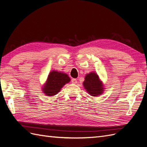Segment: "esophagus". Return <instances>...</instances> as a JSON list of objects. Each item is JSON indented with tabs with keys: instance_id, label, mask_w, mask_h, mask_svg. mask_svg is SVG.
<instances>
[{
	"instance_id": "34e87169",
	"label": "esophagus",
	"mask_w": 147,
	"mask_h": 147,
	"mask_svg": "<svg viewBox=\"0 0 147 147\" xmlns=\"http://www.w3.org/2000/svg\"><path fill=\"white\" fill-rule=\"evenodd\" d=\"M72 83H74V84H76V83H77V79H75V78H72Z\"/></svg>"
}]
</instances>
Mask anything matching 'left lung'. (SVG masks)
Listing matches in <instances>:
<instances>
[{
    "label": "left lung",
    "instance_id": "obj_1",
    "mask_svg": "<svg viewBox=\"0 0 147 147\" xmlns=\"http://www.w3.org/2000/svg\"><path fill=\"white\" fill-rule=\"evenodd\" d=\"M83 85L89 94L94 97L101 95L105 89L104 84L99 78V75L94 72L86 75Z\"/></svg>",
    "mask_w": 147,
    "mask_h": 147
}]
</instances>
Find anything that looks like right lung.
<instances>
[{
	"instance_id": "1",
	"label": "right lung",
	"mask_w": 147,
	"mask_h": 147,
	"mask_svg": "<svg viewBox=\"0 0 147 147\" xmlns=\"http://www.w3.org/2000/svg\"><path fill=\"white\" fill-rule=\"evenodd\" d=\"M70 81L67 74L63 72L52 70L42 86L43 92L47 96H54L58 93L65 84Z\"/></svg>"
}]
</instances>
